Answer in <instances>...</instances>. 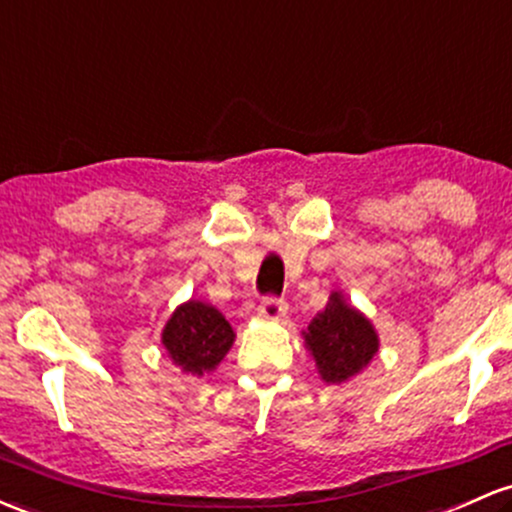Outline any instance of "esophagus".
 Listing matches in <instances>:
<instances>
[{"label": "esophagus", "instance_id": "1", "mask_svg": "<svg viewBox=\"0 0 512 512\" xmlns=\"http://www.w3.org/2000/svg\"><path fill=\"white\" fill-rule=\"evenodd\" d=\"M257 311H260L262 318L277 320L286 313V303L284 299H277V296H267V299L260 301V308H257Z\"/></svg>", "mask_w": 512, "mask_h": 512}]
</instances>
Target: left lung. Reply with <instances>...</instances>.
Here are the masks:
<instances>
[{"mask_svg":"<svg viewBox=\"0 0 512 512\" xmlns=\"http://www.w3.org/2000/svg\"><path fill=\"white\" fill-rule=\"evenodd\" d=\"M303 340L316 359L318 374L325 384H342L352 379L379 352V335L374 325L357 308H352L340 291H333L325 311L308 323Z\"/></svg>","mask_w":512,"mask_h":512,"instance_id":"8db88e82","label":"left lung"}]
</instances>
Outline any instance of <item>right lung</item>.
Returning a JSON list of instances; mask_svg holds the SVG:
<instances>
[{
	"label": "right lung",
	"mask_w": 512,
	"mask_h": 512,
	"mask_svg": "<svg viewBox=\"0 0 512 512\" xmlns=\"http://www.w3.org/2000/svg\"><path fill=\"white\" fill-rule=\"evenodd\" d=\"M235 333L218 308L187 301L172 313L162 330V345L182 372L204 376L218 367L233 345Z\"/></svg>",
	"instance_id": "obj_1"
}]
</instances>
